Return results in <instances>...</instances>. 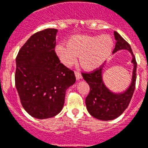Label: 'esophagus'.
Returning <instances> with one entry per match:
<instances>
[{
    "instance_id": "34e87169",
    "label": "esophagus",
    "mask_w": 148,
    "mask_h": 148,
    "mask_svg": "<svg viewBox=\"0 0 148 148\" xmlns=\"http://www.w3.org/2000/svg\"><path fill=\"white\" fill-rule=\"evenodd\" d=\"M75 76H76L77 80H80L82 77V75L79 71H75Z\"/></svg>"
}]
</instances>
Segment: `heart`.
I'll return each mask as SVG.
<instances>
[{"label":"heart","mask_w":148,"mask_h":148,"mask_svg":"<svg viewBox=\"0 0 148 148\" xmlns=\"http://www.w3.org/2000/svg\"><path fill=\"white\" fill-rule=\"evenodd\" d=\"M114 41L108 35H75L64 44L56 47V53L60 60L67 67L76 62L80 56V64L88 71L101 67L111 54Z\"/></svg>","instance_id":"heart-1"}]
</instances>
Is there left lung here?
<instances>
[{
  "mask_svg": "<svg viewBox=\"0 0 148 148\" xmlns=\"http://www.w3.org/2000/svg\"><path fill=\"white\" fill-rule=\"evenodd\" d=\"M114 34L116 45L113 53L120 50H127L132 55L131 62L134 64V68L132 81L129 88L123 93L115 94L111 92L103 82L102 71L103 65L90 73H82L84 79L90 86V93L85 99L87 109L90 115L101 121L114 120L122 114L128 107L135 89L137 77L135 57L128 43L116 31L114 32Z\"/></svg>",
  "mask_w": 148,
  "mask_h": 148,
  "instance_id": "obj_1",
  "label": "left lung"
}]
</instances>
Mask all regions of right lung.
I'll list each match as a JSON object with an SVG mask.
<instances>
[{
	"mask_svg": "<svg viewBox=\"0 0 148 148\" xmlns=\"http://www.w3.org/2000/svg\"><path fill=\"white\" fill-rule=\"evenodd\" d=\"M57 29L47 28L31 36L16 58L15 86L21 103L38 119L54 117L64 103L66 90L76 77L55 53Z\"/></svg>",
	"mask_w": 148,
	"mask_h": 148,
	"instance_id": "add662e5",
	"label": "right lung"
}]
</instances>
